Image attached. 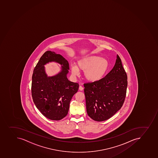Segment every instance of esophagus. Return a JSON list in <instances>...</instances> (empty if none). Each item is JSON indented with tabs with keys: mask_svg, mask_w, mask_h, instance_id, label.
<instances>
[{
	"mask_svg": "<svg viewBox=\"0 0 158 158\" xmlns=\"http://www.w3.org/2000/svg\"><path fill=\"white\" fill-rule=\"evenodd\" d=\"M79 89L80 90L82 91V90H83V87L82 86H79Z\"/></svg>",
	"mask_w": 158,
	"mask_h": 158,
	"instance_id": "esophagus-1",
	"label": "esophagus"
}]
</instances>
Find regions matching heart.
<instances>
[{"label":"heart","mask_w":158,"mask_h":158,"mask_svg":"<svg viewBox=\"0 0 158 158\" xmlns=\"http://www.w3.org/2000/svg\"><path fill=\"white\" fill-rule=\"evenodd\" d=\"M109 68V63L105 59L96 56H88L77 62V66L71 68V72L78 76L79 71L84 72V78L87 81L95 82L102 79Z\"/></svg>","instance_id":"b5f03b06"}]
</instances>
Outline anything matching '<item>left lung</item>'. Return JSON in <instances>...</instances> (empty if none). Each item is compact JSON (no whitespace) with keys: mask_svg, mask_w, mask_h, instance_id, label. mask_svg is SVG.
Masks as SVG:
<instances>
[{"mask_svg":"<svg viewBox=\"0 0 158 158\" xmlns=\"http://www.w3.org/2000/svg\"><path fill=\"white\" fill-rule=\"evenodd\" d=\"M87 114L94 120L110 119L123 104L127 76L117 55L113 69L99 81L84 84Z\"/></svg>","mask_w":158,"mask_h":158,"instance_id":"1","label":"left lung"}]
</instances>
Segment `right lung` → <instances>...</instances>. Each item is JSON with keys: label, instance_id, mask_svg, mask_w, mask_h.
<instances>
[{"label": "right lung", "instance_id": "add662e5", "mask_svg": "<svg viewBox=\"0 0 158 158\" xmlns=\"http://www.w3.org/2000/svg\"><path fill=\"white\" fill-rule=\"evenodd\" d=\"M54 61L62 64L57 75L48 77L44 65ZM69 64L60 54L50 51L41 57L32 75V96L36 107L44 116L52 120H60L68 114L69 103L78 90V83L67 78Z\"/></svg>", "mask_w": 158, "mask_h": 158}]
</instances>
